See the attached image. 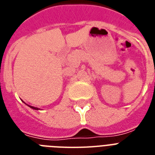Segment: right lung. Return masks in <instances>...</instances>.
<instances>
[{
    "label": "right lung",
    "instance_id": "obj_1",
    "mask_svg": "<svg viewBox=\"0 0 155 155\" xmlns=\"http://www.w3.org/2000/svg\"><path fill=\"white\" fill-rule=\"evenodd\" d=\"M25 103V102H24ZM25 104H26V103H25ZM27 105V104H26ZM28 106H29V107H30L31 109H33V110H40V109H38V108H37V107H34V106H28Z\"/></svg>",
    "mask_w": 155,
    "mask_h": 155
}]
</instances>
